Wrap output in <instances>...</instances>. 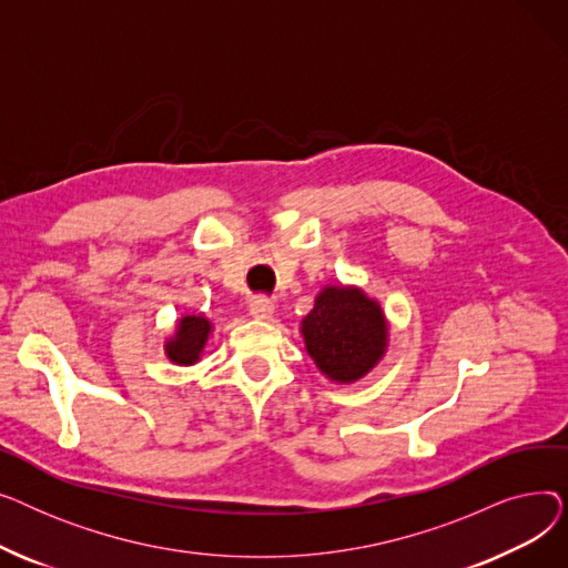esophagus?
I'll return each instance as SVG.
<instances>
[{
  "label": "esophagus",
  "instance_id": "esophagus-1",
  "mask_svg": "<svg viewBox=\"0 0 568 568\" xmlns=\"http://www.w3.org/2000/svg\"><path fill=\"white\" fill-rule=\"evenodd\" d=\"M274 313V304L272 300H266V296H255V300L251 302V315L255 320H268Z\"/></svg>",
  "mask_w": 568,
  "mask_h": 568
}]
</instances>
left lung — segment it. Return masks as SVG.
<instances>
[{"label":"left lung","instance_id":"left-lung-1","mask_svg":"<svg viewBox=\"0 0 568 568\" xmlns=\"http://www.w3.org/2000/svg\"><path fill=\"white\" fill-rule=\"evenodd\" d=\"M302 334L317 368L336 382L364 377L386 347L382 308L362 290L326 287L304 317Z\"/></svg>","mask_w":568,"mask_h":568}]
</instances>
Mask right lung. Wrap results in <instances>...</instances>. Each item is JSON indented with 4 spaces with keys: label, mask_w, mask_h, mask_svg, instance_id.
I'll return each mask as SVG.
<instances>
[{
    "label": "right lung",
    "mask_w": 568,
    "mask_h": 568,
    "mask_svg": "<svg viewBox=\"0 0 568 568\" xmlns=\"http://www.w3.org/2000/svg\"><path fill=\"white\" fill-rule=\"evenodd\" d=\"M209 329H212V324H209V320H204L200 315L182 317V322H179V326H176L174 338L165 345L170 362L184 364V366L195 364L200 359V352H202L204 343H206Z\"/></svg>",
    "instance_id": "1"
}]
</instances>
